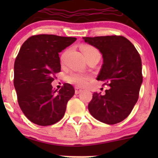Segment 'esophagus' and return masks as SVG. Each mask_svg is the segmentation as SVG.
Returning a JSON list of instances; mask_svg holds the SVG:
<instances>
[{"instance_id":"34e87169","label":"esophagus","mask_w":158,"mask_h":158,"mask_svg":"<svg viewBox=\"0 0 158 158\" xmlns=\"http://www.w3.org/2000/svg\"><path fill=\"white\" fill-rule=\"evenodd\" d=\"M82 92V89L78 88V87H76V88H75V93L76 94H79Z\"/></svg>"}]
</instances>
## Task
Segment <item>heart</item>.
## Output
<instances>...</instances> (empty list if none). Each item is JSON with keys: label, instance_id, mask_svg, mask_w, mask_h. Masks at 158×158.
Returning a JSON list of instances; mask_svg holds the SVG:
<instances>
[{"label": "heart", "instance_id": "b5f03b06", "mask_svg": "<svg viewBox=\"0 0 158 158\" xmlns=\"http://www.w3.org/2000/svg\"><path fill=\"white\" fill-rule=\"evenodd\" d=\"M82 50L84 55L91 53V52H99L95 47L89 45L82 46ZM66 52H67V51H64L61 54V56H60V61H61V63H63L64 61ZM66 81L70 82V83L74 84V85H78V86H85V85H86L88 84L89 77L88 76H86V75H83L82 73H72L66 76Z\"/></svg>", "mask_w": 158, "mask_h": 158}]
</instances>
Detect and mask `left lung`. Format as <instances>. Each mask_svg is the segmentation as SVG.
<instances>
[{
	"mask_svg": "<svg viewBox=\"0 0 158 158\" xmlns=\"http://www.w3.org/2000/svg\"><path fill=\"white\" fill-rule=\"evenodd\" d=\"M85 43L99 49L103 64L97 80L109 86L106 94L94 92L89 103L90 114L108 125L122 122L138 102L143 81L140 54L122 36L83 37Z\"/></svg>",
	"mask_w": 158,
	"mask_h": 158,
	"instance_id": "obj_1",
	"label": "left lung"
}]
</instances>
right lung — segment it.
<instances>
[{
	"label": "right lung",
	"mask_w": 158,
	"mask_h": 158,
	"mask_svg": "<svg viewBox=\"0 0 158 158\" xmlns=\"http://www.w3.org/2000/svg\"><path fill=\"white\" fill-rule=\"evenodd\" d=\"M76 40V37L39 34L30 36L20 47L14 63V85L20 109L36 125H53L64 116L75 89L65 83L57 92L51 83L61 70L59 52Z\"/></svg>",
	"instance_id": "obj_1"
}]
</instances>
